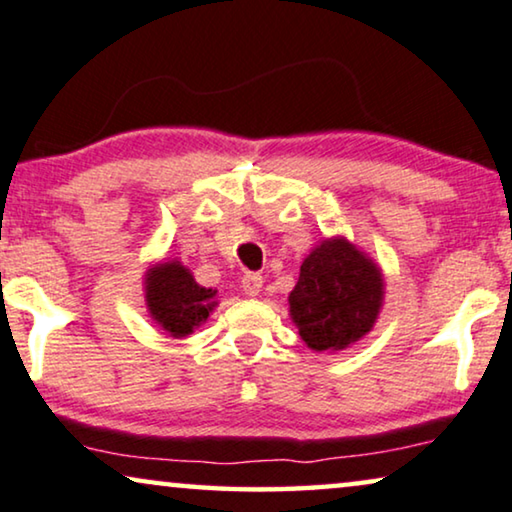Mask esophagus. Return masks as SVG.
Wrapping results in <instances>:
<instances>
[{
    "label": "esophagus",
    "instance_id": "1",
    "mask_svg": "<svg viewBox=\"0 0 512 512\" xmlns=\"http://www.w3.org/2000/svg\"><path fill=\"white\" fill-rule=\"evenodd\" d=\"M262 276L259 273H246V276L241 278V289L246 296H257L262 292Z\"/></svg>",
    "mask_w": 512,
    "mask_h": 512
}]
</instances>
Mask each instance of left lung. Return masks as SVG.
Listing matches in <instances>:
<instances>
[{"label": "left lung", "mask_w": 512, "mask_h": 512, "mask_svg": "<svg viewBox=\"0 0 512 512\" xmlns=\"http://www.w3.org/2000/svg\"><path fill=\"white\" fill-rule=\"evenodd\" d=\"M381 273L345 239L324 241L301 264L289 312L305 345L315 352L345 349L375 324Z\"/></svg>", "instance_id": "obj_1"}]
</instances>
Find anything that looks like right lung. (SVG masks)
Returning a JSON list of instances; mask_svg holds the SVG:
<instances>
[{"label":"right lung","mask_w":512,"mask_h":512,"mask_svg":"<svg viewBox=\"0 0 512 512\" xmlns=\"http://www.w3.org/2000/svg\"><path fill=\"white\" fill-rule=\"evenodd\" d=\"M213 296L216 292L197 285L190 271L179 262L160 264L147 278L151 317L174 338H183L209 317L216 305Z\"/></svg>","instance_id":"obj_1"}]
</instances>
